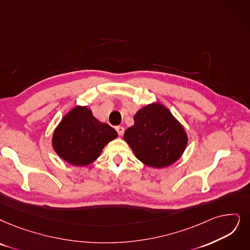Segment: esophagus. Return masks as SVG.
I'll return each instance as SVG.
<instances>
[{"mask_svg":"<svg viewBox=\"0 0 250 250\" xmlns=\"http://www.w3.org/2000/svg\"><path fill=\"white\" fill-rule=\"evenodd\" d=\"M116 130H117L119 135H122L124 133V128L122 126H117L116 127Z\"/></svg>","mask_w":250,"mask_h":250,"instance_id":"obj_1","label":"esophagus"}]
</instances>
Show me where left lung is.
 Wrapping results in <instances>:
<instances>
[{
	"label": "left lung",
	"instance_id": "obj_1",
	"mask_svg": "<svg viewBox=\"0 0 250 250\" xmlns=\"http://www.w3.org/2000/svg\"><path fill=\"white\" fill-rule=\"evenodd\" d=\"M124 139L139 161L154 168L176 162L188 144L182 124L159 103L139 109L134 116V125L126 129Z\"/></svg>",
	"mask_w": 250,
	"mask_h": 250
}]
</instances>
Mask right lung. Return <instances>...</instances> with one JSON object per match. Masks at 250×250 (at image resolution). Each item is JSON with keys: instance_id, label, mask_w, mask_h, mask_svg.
Returning <instances> with one entry per match:
<instances>
[{"instance_id": "1", "label": "right lung", "mask_w": 250, "mask_h": 250, "mask_svg": "<svg viewBox=\"0 0 250 250\" xmlns=\"http://www.w3.org/2000/svg\"><path fill=\"white\" fill-rule=\"evenodd\" d=\"M118 134L114 128L99 122L87 106H75L54 130L52 146L63 161L86 166L101 156L103 148Z\"/></svg>"}]
</instances>
